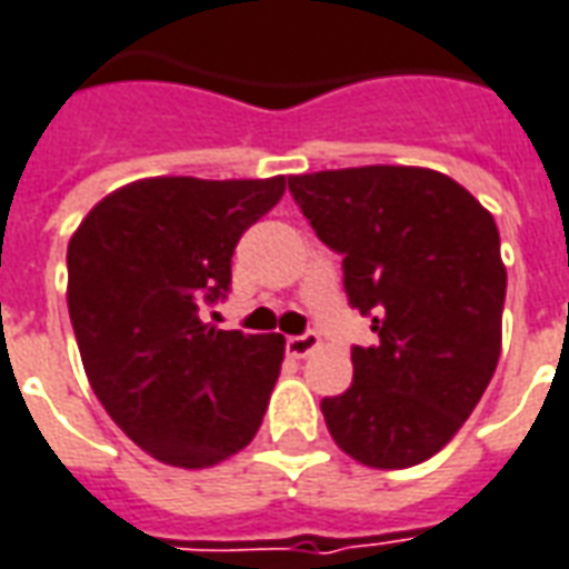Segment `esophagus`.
Instances as JSON below:
<instances>
[{"label": "esophagus", "mask_w": 569, "mask_h": 569, "mask_svg": "<svg viewBox=\"0 0 569 569\" xmlns=\"http://www.w3.org/2000/svg\"><path fill=\"white\" fill-rule=\"evenodd\" d=\"M321 346V337L318 333H303V337H288V356L291 358H306L316 352Z\"/></svg>", "instance_id": "esophagus-1"}]
</instances>
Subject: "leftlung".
Segmentation results:
<instances>
[{
  "instance_id": "1",
  "label": "left lung",
  "mask_w": 569,
  "mask_h": 569,
  "mask_svg": "<svg viewBox=\"0 0 569 569\" xmlns=\"http://www.w3.org/2000/svg\"><path fill=\"white\" fill-rule=\"evenodd\" d=\"M288 187L318 239L342 253L349 303L380 337L352 349V386L321 401L328 432L370 469L426 462L497 370L506 263L493 213L417 164L293 174Z\"/></svg>"
}]
</instances>
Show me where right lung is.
I'll return each mask as SVG.
<instances>
[{"label": "right lung", "mask_w": 569, "mask_h": 569, "mask_svg": "<svg viewBox=\"0 0 569 569\" xmlns=\"http://www.w3.org/2000/svg\"><path fill=\"white\" fill-rule=\"evenodd\" d=\"M266 180L143 177L100 199L67 248V306L91 389L143 453L211 469L251 445L284 337L217 330L244 229L284 196Z\"/></svg>", "instance_id": "add662e5"}]
</instances>
